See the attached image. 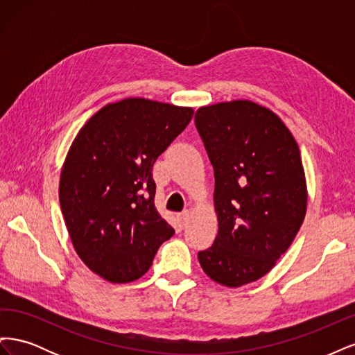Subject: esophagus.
<instances>
[{"instance_id": "esophagus-1", "label": "esophagus", "mask_w": 355, "mask_h": 355, "mask_svg": "<svg viewBox=\"0 0 355 355\" xmlns=\"http://www.w3.org/2000/svg\"><path fill=\"white\" fill-rule=\"evenodd\" d=\"M178 218H179V222H180L182 227H185L187 222H188V218H189V210H184L182 213H179Z\"/></svg>"}]
</instances>
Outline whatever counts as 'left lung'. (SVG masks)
<instances>
[{"label":"left lung","instance_id":"8db88e82","mask_svg":"<svg viewBox=\"0 0 355 355\" xmlns=\"http://www.w3.org/2000/svg\"><path fill=\"white\" fill-rule=\"evenodd\" d=\"M196 127L214 170L218 235L198 261L213 282L259 280L295 240L306 213L299 146L282 118L252 101L201 106Z\"/></svg>","mask_w":355,"mask_h":355}]
</instances>
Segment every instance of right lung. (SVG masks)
<instances>
[{"label":"right lung","instance_id":"1","mask_svg":"<svg viewBox=\"0 0 355 355\" xmlns=\"http://www.w3.org/2000/svg\"><path fill=\"white\" fill-rule=\"evenodd\" d=\"M194 110L144 98L108 103L75 136L59 201L75 252L94 274L130 283L153 265L175 230L155 209V159Z\"/></svg>","mask_w":355,"mask_h":355}]
</instances>
